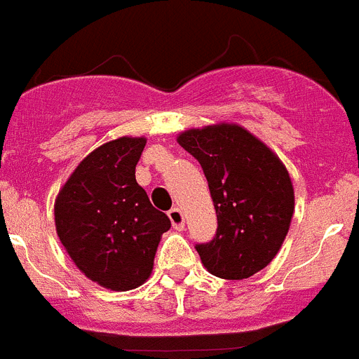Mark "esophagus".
<instances>
[{
  "instance_id": "34e87169",
  "label": "esophagus",
  "mask_w": 359,
  "mask_h": 359,
  "mask_svg": "<svg viewBox=\"0 0 359 359\" xmlns=\"http://www.w3.org/2000/svg\"><path fill=\"white\" fill-rule=\"evenodd\" d=\"M169 217L174 230L182 231L183 228H185V215H183V212L180 210V208H172V210H169Z\"/></svg>"
}]
</instances>
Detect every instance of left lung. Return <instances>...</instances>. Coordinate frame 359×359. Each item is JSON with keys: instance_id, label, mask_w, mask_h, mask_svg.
Returning <instances> with one entry per match:
<instances>
[{"instance_id": "8db88e82", "label": "left lung", "mask_w": 359, "mask_h": 359, "mask_svg": "<svg viewBox=\"0 0 359 359\" xmlns=\"http://www.w3.org/2000/svg\"><path fill=\"white\" fill-rule=\"evenodd\" d=\"M177 144L201 163L217 231L198 244L212 275L243 280L264 269L280 250L294 212V190L280 158L237 123L189 129Z\"/></svg>"}]
</instances>
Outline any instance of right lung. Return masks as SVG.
Returning a JSON list of instances; mask_svg holds the SVG:
<instances>
[{"label":"right lung","instance_id":"obj_1","mask_svg":"<svg viewBox=\"0 0 359 359\" xmlns=\"http://www.w3.org/2000/svg\"><path fill=\"white\" fill-rule=\"evenodd\" d=\"M144 136H122L91 151L61 187L53 205L66 253L90 280L111 291L142 286L152 273L169 217L136 183Z\"/></svg>","mask_w":359,"mask_h":359}]
</instances>
